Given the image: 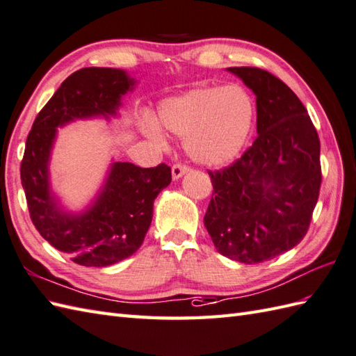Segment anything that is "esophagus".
I'll use <instances>...</instances> for the list:
<instances>
[{
    "label": "esophagus",
    "instance_id": "esophagus-1",
    "mask_svg": "<svg viewBox=\"0 0 356 356\" xmlns=\"http://www.w3.org/2000/svg\"><path fill=\"white\" fill-rule=\"evenodd\" d=\"M171 171H172V179H179L184 175H186V172L189 171V167H188V165H184V163H175V165H172Z\"/></svg>",
    "mask_w": 356,
    "mask_h": 356
}]
</instances>
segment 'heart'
I'll list each match as a JSON object with an SVG mask.
<instances>
[{"mask_svg":"<svg viewBox=\"0 0 356 356\" xmlns=\"http://www.w3.org/2000/svg\"><path fill=\"white\" fill-rule=\"evenodd\" d=\"M253 118L252 97L236 85L191 89L163 100L158 111L161 126L185 138L189 156L204 165L234 159L250 134ZM144 130L156 143H163L156 124L147 122Z\"/></svg>","mask_w":356,"mask_h":356,"instance_id":"obj_1","label":"heart"}]
</instances>
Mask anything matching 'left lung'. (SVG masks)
<instances>
[{
  "mask_svg": "<svg viewBox=\"0 0 356 356\" xmlns=\"http://www.w3.org/2000/svg\"><path fill=\"white\" fill-rule=\"evenodd\" d=\"M256 95L258 138L229 167L208 170L213 191L204 227L227 258L259 264L307 235L320 185V139L307 107L271 72L234 66Z\"/></svg>",
  "mask_w": 356,
  "mask_h": 356,
  "instance_id": "obj_1",
  "label": "left lung"
}]
</instances>
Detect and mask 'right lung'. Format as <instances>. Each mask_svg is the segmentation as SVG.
Returning <instances> with one entry per match:
<instances>
[{"label":"right lung","instance_id":"right-lung-1","mask_svg":"<svg viewBox=\"0 0 356 356\" xmlns=\"http://www.w3.org/2000/svg\"><path fill=\"white\" fill-rule=\"evenodd\" d=\"M134 85L126 72L112 68H81L66 79L38 113L21 162L33 225L57 250L85 267H107L134 254L153 218V202L171 181V168L159 163L140 168L115 162L104 189L81 216L57 209L48 184V159L56 127L76 118L115 113L120 98Z\"/></svg>","mask_w":356,"mask_h":356}]
</instances>
